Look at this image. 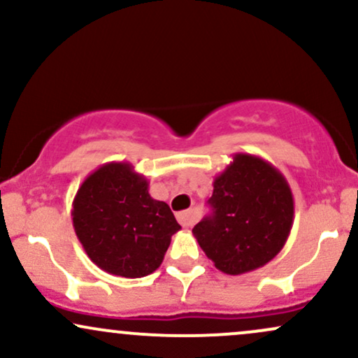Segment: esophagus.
Listing matches in <instances>:
<instances>
[{"instance_id": "esophagus-1", "label": "esophagus", "mask_w": 358, "mask_h": 358, "mask_svg": "<svg viewBox=\"0 0 358 358\" xmlns=\"http://www.w3.org/2000/svg\"><path fill=\"white\" fill-rule=\"evenodd\" d=\"M178 222L183 225V227H192L195 224V212L193 210H185L182 213H178Z\"/></svg>"}]
</instances>
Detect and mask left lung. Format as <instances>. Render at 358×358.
<instances>
[{
    "label": "left lung",
    "instance_id": "left-lung-1",
    "mask_svg": "<svg viewBox=\"0 0 358 358\" xmlns=\"http://www.w3.org/2000/svg\"><path fill=\"white\" fill-rule=\"evenodd\" d=\"M212 213L193 227L205 256L225 274L262 268L285 248L294 200L281 171L256 155L236 153L213 180Z\"/></svg>",
    "mask_w": 358,
    "mask_h": 358
}]
</instances>
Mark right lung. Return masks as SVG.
<instances>
[{
  "mask_svg": "<svg viewBox=\"0 0 358 358\" xmlns=\"http://www.w3.org/2000/svg\"><path fill=\"white\" fill-rule=\"evenodd\" d=\"M148 180L126 162H110L82 182L72 202L77 239L106 273L143 278L163 262L180 231L173 212L148 192Z\"/></svg>",
  "mask_w": 358,
  "mask_h": 358,
  "instance_id": "add662e5",
  "label": "right lung"
}]
</instances>
